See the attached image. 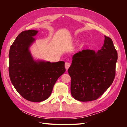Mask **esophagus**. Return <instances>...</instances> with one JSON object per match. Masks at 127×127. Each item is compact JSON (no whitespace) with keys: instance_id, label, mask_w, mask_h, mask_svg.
<instances>
[{"instance_id":"esophagus-1","label":"esophagus","mask_w":127,"mask_h":127,"mask_svg":"<svg viewBox=\"0 0 127 127\" xmlns=\"http://www.w3.org/2000/svg\"><path fill=\"white\" fill-rule=\"evenodd\" d=\"M70 66V63H68V62H67V63H65L64 66H65V68L66 69V70H67L69 68Z\"/></svg>"}]
</instances>
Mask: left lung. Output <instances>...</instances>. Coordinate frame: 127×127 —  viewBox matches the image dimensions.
Here are the masks:
<instances>
[{"label":"left lung","instance_id":"left-lung-1","mask_svg":"<svg viewBox=\"0 0 127 127\" xmlns=\"http://www.w3.org/2000/svg\"><path fill=\"white\" fill-rule=\"evenodd\" d=\"M97 52L87 49L76 53L68 71L71 80V94L82 102L97 99L112 84L116 75L117 51L111 38Z\"/></svg>","mask_w":127,"mask_h":127}]
</instances>
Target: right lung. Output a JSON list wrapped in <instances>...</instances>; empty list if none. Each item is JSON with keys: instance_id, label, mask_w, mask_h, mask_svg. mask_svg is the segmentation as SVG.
Here are the masks:
<instances>
[{"instance_id": "right-lung-1", "label": "right lung", "mask_w": 127, "mask_h": 127, "mask_svg": "<svg viewBox=\"0 0 127 127\" xmlns=\"http://www.w3.org/2000/svg\"><path fill=\"white\" fill-rule=\"evenodd\" d=\"M37 32L33 30L22 32L10 46L9 52L11 82L23 97L33 102L47 99L57 79L66 71L64 61L34 60L29 48Z\"/></svg>"}]
</instances>
